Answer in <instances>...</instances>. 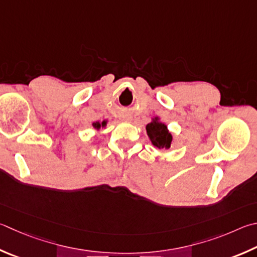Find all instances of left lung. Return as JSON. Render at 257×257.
<instances>
[{
    "label": "left lung",
    "mask_w": 257,
    "mask_h": 257,
    "mask_svg": "<svg viewBox=\"0 0 257 257\" xmlns=\"http://www.w3.org/2000/svg\"><path fill=\"white\" fill-rule=\"evenodd\" d=\"M146 130L154 146L160 149H169L171 147L172 135L164 123L155 120L146 125Z\"/></svg>",
    "instance_id": "left-lung-1"
}]
</instances>
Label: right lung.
<instances>
[{"label":"right lung","mask_w":257,"mask_h":257,"mask_svg":"<svg viewBox=\"0 0 257 257\" xmlns=\"http://www.w3.org/2000/svg\"><path fill=\"white\" fill-rule=\"evenodd\" d=\"M104 124H105V121H103V122H102V125H104ZM93 127L99 129L101 127V124L99 122H95V123H93Z\"/></svg>","instance_id":"1"}]
</instances>
